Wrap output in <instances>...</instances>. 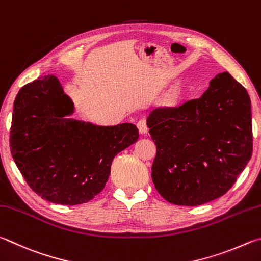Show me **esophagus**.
Wrapping results in <instances>:
<instances>
[{"instance_id": "1", "label": "esophagus", "mask_w": 261, "mask_h": 261, "mask_svg": "<svg viewBox=\"0 0 261 261\" xmlns=\"http://www.w3.org/2000/svg\"><path fill=\"white\" fill-rule=\"evenodd\" d=\"M138 128L140 130L141 134H145L148 132V125H147V120L145 119H140L138 121Z\"/></svg>"}]
</instances>
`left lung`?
Segmentation results:
<instances>
[{"instance_id":"left-lung-1","label":"left lung","mask_w":261,"mask_h":261,"mask_svg":"<svg viewBox=\"0 0 261 261\" xmlns=\"http://www.w3.org/2000/svg\"><path fill=\"white\" fill-rule=\"evenodd\" d=\"M157 152L154 187L167 202L196 206L221 197L252 154V116L246 89L228 72L207 90L147 119Z\"/></svg>"}]
</instances>
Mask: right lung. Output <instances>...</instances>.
I'll return each instance as SVG.
<instances>
[{
  "mask_svg": "<svg viewBox=\"0 0 261 261\" xmlns=\"http://www.w3.org/2000/svg\"><path fill=\"white\" fill-rule=\"evenodd\" d=\"M71 99L54 75L21 87L13 103L10 150L26 184L61 205L89 202L103 190L113 158L135 143L133 123L94 126L71 119Z\"/></svg>",
  "mask_w": 261,
  "mask_h": 261,
  "instance_id": "add662e5",
  "label": "right lung"
}]
</instances>
